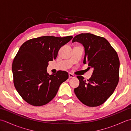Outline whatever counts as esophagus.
I'll use <instances>...</instances> for the list:
<instances>
[{
	"label": "esophagus",
	"instance_id": "1",
	"mask_svg": "<svg viewBox=\"0 0 131 131\" xmlns=\"http://www.w3.org/2000/svg\"><path fill=\"white\" fill-rule=\"evenodd\" d=\"M69 77L71 78H75V76L73 74H72L71 73H69Z\"/></svg>",
	"mask_w": 131,
	"mask_h": 131
}]
</instances>
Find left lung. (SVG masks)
Returning a JSON list of instances; mask_svg holds the SVG:
<instances>
[{"label":"left lung","mask_w":131,"mask_h":131,"mask_svg":"<svg viewBox=\"0 0 131 131\" xmlns=\"http://www.w3.org/2000/svg\"><path fill=\"white\" fill-rule=\"evenodd\" d=\"M77 41L84 47L83 63L93 69L91 78L86 82L77 76L79 85L74 89L77 97L83 104L98 106L113 93L119 82L120 62L117 53L105 38L90 33L76 35L72 42Z\"/></svg>","instance_id":"1"}]
</instances>
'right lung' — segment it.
Returning a JSON list of instances; mask_svg holds the SVG:
<instances>
[{"label": "right lung", "mask_w": 131, "mask_h": 131, "mask_svg": "<svg viewBox=\"0 0 131 131\" xmlns=\"http://www.w3.org/2000/svg\"><path fill=\"white\" fill-rule=\"evenodd\" d=\"M72 36L60 38L44 36L30 39L19 48L12 63L13 83L17 91L28 104L39 106L48 104L56 95L61 83L68 79L67 72L49 75V61L70 41Z\"/></svg>", "instance_id": "obj_1"}]
</instances>
